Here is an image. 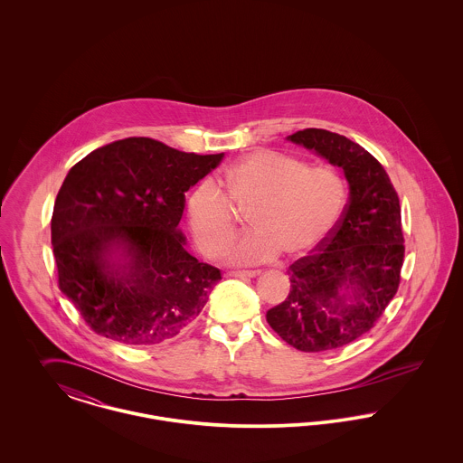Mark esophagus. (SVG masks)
I'll list each match as a JSON object with an SVG mask.
<instances>
[{
	"label": "esophagus",
	"instance_id": "esophagus-1",
	"mask_svg": "<svg viewBox=\"0 0 463 463\" xmlns=\"http://www.w3.org/2000/svg\"><path fill=\"white\" fill-rule=\"evenodd\" d=\"M259 272L257 270H229L225 276L227 278H255Z\"/></svg>",
	"mask_w": 463,
	"mask_h": 463
}]
</instances>
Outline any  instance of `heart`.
Returning <instances> with one entry per match:
<instances>
[{
  "mask_svg": "<svg viewBox=\"0 0 463 463\" xmlns=\"http://www.w3.org/2000/svg\"><path fill=\"white\" fill-rule=\"evenodd\" d=\"M223 190L212 180L198 184L187 196V221L199 251L217 259L238 231V212L248 213L251 231L227 251L234 264L307 255L338 227L349 201L338 168L274 151L242 156L225 170Z\"/></svg>",
  "mask_w": 463,
  "mask_h": 463,
  "instance_id": "heart-1",
  "label": "heart"
}]
</instances>
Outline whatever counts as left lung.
Masks as SVG:
<instances>
[{
	"mask_svg": "<svg viewBox=\"0 0 463 463\" xmlns=\"http://www.w3.org/2000/svg\"><path fill=\"white\" fill-rule=\"evenodd\" d=\"M288 138L340 166L351 193L328 240L289 265V293L267 310V323L291 347L326 353L372 330L394 298L404 262L401 206L380 161L347 137L306 128ZM342 288L354 291V305Z\"/></svg>",
	"mask_w": 463,
	"mask_h": 463,
	"instance_id": "8db88e82",
	"label": "left lung"
}]
</instances>
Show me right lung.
<instances>
[{"instance_id":"obj_1","label":"right lung","mask_w":463,"mask_h":463,"mask_svg":"<svg viewBox=\"0 0 463 463\" xmlns=\"http://www.w3.org/2000/svg\"><path fill=\"white\" fill-rule=\"evenodd\" d=\"M221 155L182 153L147 137L95 149L67 174L52 215L59 288L90 330L127 345H156L187 330L222 279L176 229L185 191ZM129 260L107 262L112 249Z\"/></svg>"}]
</instances>
